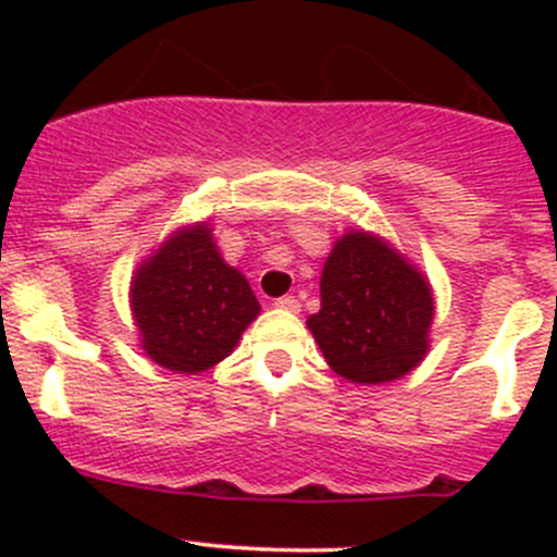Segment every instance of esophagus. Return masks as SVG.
I'll return each mask as SVG.
<instances>
[{
	"mask_svg": "<svg viewBox=\"0 0 557 557\" xmlns=\"http://www.w3.org/2000/svg\"><path fill=\"white\" fill-rule=\"evenodd\" d=\"M274 307H277V310H285V312H299L301 310V305H299V299H296V296H280V299L274 301Z\"/></svg>",
	"mask_w": 557,
	"mask_h": 557,
	"instance_id": "1",
	"label": "esophagus"
}]
</instances>
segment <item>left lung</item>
Listing matches in <instances>:
<instances>
[{
  "label": "left lung",
  "instance_id": "8db88e82",
  "mask_svg": "<svg viewBox=\"0 0 557 557\" xmlns=\"http://www.w3.org/2000/svg\"><path fill=\"white\" fill-rule=\"evenodd\" d=\"M434 290L387 239L342 234L320 274V312L307 318L325 363L358 385H383L423 363Z\"/></svg>",
  "mask_w": 557,
  "mask_h": 557
}]
</instances>
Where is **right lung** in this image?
Segmentation results:
<instances>
[{
    "label": "right lung",
    "instance_id": "right-lung-1",
    "mask_svg": "<svg viewBox=\"0 0 557 557\" xmlns=\"http://www.w3.org/2000/svg\"><path fill=\"white\" fill-rule=\"evenodd\" d=\"M145 356L174 374H199L232 356L261 305L218 252L210 223L174 228L128 285Z\"/></svg>",
    "mask_w": 557,
    "mask_h": 557
}]
</instances>
